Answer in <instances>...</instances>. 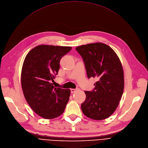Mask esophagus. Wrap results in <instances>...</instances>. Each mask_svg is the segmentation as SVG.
<instances>
[{"label":"esophagus","instance_id":"34e87169","mask_svg":"<svg viewBox=\"0 0 148 148\" xmlns=\"http://www.w3.org/2000/svg\"><path fill=\"white\" fill-rule=\"evenodd\" d=\"M76 90H77L76 88H71V89H70V91H71L72 93H75Z\"/></svg>","mask_w":148,"mask_h":148}]
</instances>
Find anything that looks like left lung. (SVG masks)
Instances as JSON below:
<instances>
[{
    "label": "left lung",
    "instance_id": "obj_1",
    "mask_svg": "<svg viewBox=\"0 0 148 148\" xmlns=\"http://www.w3.org/2000/svg\"><path fill=\"white\" fill-rule=\"evenodd\" d=\"M76 50L83 59L88 78L97 79L92 91H85L86 99L81 110L90 119L103 120L115 111L123 92L121 61L110 46L102 43L82 45Z\"/></svg>",
    "mask_w": 148,
    "mask_h": 148
}]
</instances>
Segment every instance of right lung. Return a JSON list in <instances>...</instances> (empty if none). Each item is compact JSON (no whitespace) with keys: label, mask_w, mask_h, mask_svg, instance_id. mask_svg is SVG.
I'll return each instance as SVG.
<instances>
[{"label":"right lung","mask_w":148,"mask_h":148,"mask_svg":"<svg viewBox=\"0 0 148 148\" xmlns=\"http://www.w3.org/2000/svg\"><path fill=\"white\" fill-rule=\"evenodd\" d=\"M71 47L40 45L26 56L21 74L23 95L27 102L38 116L46 119L60 116L69 100L70 90L55 88L60 61Z\"/></svg>","instance_id":"1"}]
</instances>
